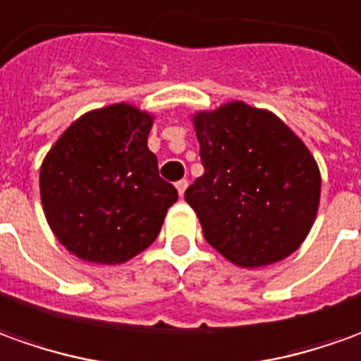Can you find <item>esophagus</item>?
I'll return each mask as SVG.
<instances>
[{
    "label": "esophagus",
    "instance_id": "esophagus-1",
    "mask_svg": "<svg viewBox=\"0 0 361 361\" xmlns=\"http://www.w3.org/2000/svg\"><path fill=\"white\" fill-rule=\"evenodd\" d=\"M186 186H188V180H185V178H183V180H178V183H176V190H178V195H180V197H183V195H185Z\"/></svg>",
    "mask_w": 361,
    "mask_h": 361
}]
</instances>
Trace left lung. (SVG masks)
Instances as JSON below:
<instances>
[{
	"label": "left lung",
	"mask_w": 361,
	"mask_h": 361,
	"mask_svg": "<svg viewBox=\"0 0 361 361\" xmlns=\"http://www.w3.org/2000/svg\"><path fill=\"white\" fill-rule=\"evenodd\" d=\"M204 175L186 188L207 243L243 268L280 262L308 236L320 171L280 118L232 101L192 118Z\"/></svg>",
	"instance_id": "8db88e82"
}]
</instances>
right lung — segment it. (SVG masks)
Wrapping results in <instances>:
<instances>
[{
  "label": "right lung",
  "instance_id": "1",
  "mask_svg": "<svg viewBox=\"0 0 361 361\" xmlns=\"http://www.w3.org/2000/svg\"><path fill=\"white\" fill-rule=\"evenodd\" d=\"M151 127L152 115L127 103L89 111L41 164L45 219L85 262L123 264L149 248L178 198L147 147Z\"/></svg>",
  "mask_w": 361,
  "mask_h": 361
}]
</instances>
